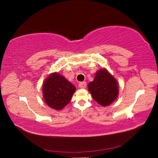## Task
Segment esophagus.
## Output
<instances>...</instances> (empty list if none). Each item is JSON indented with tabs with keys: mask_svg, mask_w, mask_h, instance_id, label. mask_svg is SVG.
<instances>
[{
	"mask_svg": "<svg viewBox=\"0 0 158 158\" xmlns=\"http://www.w3.org/2000/svg\"><path fill=\"white\" fill-rule=\"evenodd\" d=\"M86 85H87V83L85 81H83V82H80L79 83V87L80 88H86Z\"/></svg>",
	"mask_w": 158,
	"mask_h": 158,
	"instance_id": "34e87169",
	"label": "esophagus"
}]
</instances>
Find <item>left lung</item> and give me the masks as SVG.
I'll list each match as a JSON object with an SVG mask.
<instances>
[{"mask_svg": "<svg viewBox=\"0 0 158 158\" xmlns=\"http://www.w3.org/2000/svg\"><path fill=\"white\" fill-rule=\"evenodd\" d=\"M94 100L102 106H108L118 95V86L115 78L105 69L96 73L94 80L88 84Z\"/></svg>", "mask_w": 158, "mask_h": 158, "instance_id": "left-lung-1", "label": "left lung"}]
</instances>
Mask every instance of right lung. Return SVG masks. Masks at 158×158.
<instances>
[{"mask_svg":"<svg viewBox=\"0 0 158 158\" xmlns=\"http://www.w3.org/2000/svg\"><path fill=\"white\" fill-rule=\"evenodd\" d=\"M75 89V87L64 77L58 73H53L43 84V97L51 108L61 110L69 103Z\"/></svg>","mask_w":158,"mask_h":158,"instance_id":"obj_1","label":"right lung"}]
</instances>
